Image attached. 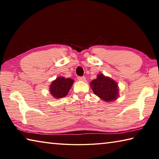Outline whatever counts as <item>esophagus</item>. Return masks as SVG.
Returning <instances> with one entry per match:
<instances>
[{
	"mask_svg": "<svg viewBox=\"0 0 159 159\" xmlns=\"http://www.w3.org/2000/svg\"><path fill=\"white\" fill-rule=\"evenodd\" d=\"M78 80H80V81H85V77H84V76H79V77H78Z\"/></svg>",
	"mask_w": 159,
	"mask_h": 159,
	"instance_id": "esophagus-1",
	"label": "esophagus"
}]
</instances>
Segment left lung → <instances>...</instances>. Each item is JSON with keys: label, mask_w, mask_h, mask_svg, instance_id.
Masks as SVG:
<instances>
[{"label": "left lung", "mask_w": 159, "mask_h": 159, "mask_svg": "<svg viewBox=\"0 0 159 159\" xmlns=\"http://www.w3.org/2000/svg\"><path fill=\"white\" fill-rule=\"evenodd\" d=\"M91 88L98 97L106 102H114L119 96V89L116 80L103 74H99L90 83Z\"/></svg>", "instance_id": "8db88e82"}]
</instances>
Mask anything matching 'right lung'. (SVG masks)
<instances>
[{"mask_svg":"<svg viewBox=\"0 0 159 159\" xmlns=\"http://www.w3.org/2000/svg\"><path fill=\"white\" fill-rule=\"evenodd\" d=\"M74 80L70 78L59 76L51 83L49 90L54 98L60 99L66 97L71 89Z\"/></svg>","mask_w":159,"mask_h":159,"instance_id":"obj_1","label":"right lung"}]
</instances>
